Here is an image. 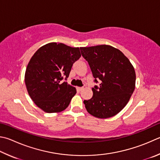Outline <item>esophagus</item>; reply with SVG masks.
Here are the masks:
<instances>
[{"mask_svg": "<svg viewBox=\"0 0 160 160\" xmlns=\"http://www.w3.org/2000/svg\"><path fill=\"white\" fill-rule=\"evenodd\" d=\"M77 89H78L79 92H80V91H82V90L83 89V88H77Z\"/></svg>", "mask_w": 160, "mask_h": 160, "instance_id": "34e87169", "label": "esophagus"}]
</instances>
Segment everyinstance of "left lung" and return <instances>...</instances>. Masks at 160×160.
I'll return each mask as SVG.
<instances>
[{"label": "left lung", "instance_id": "left-lung-1", "mask_svg": "<svg viewBox=\"0 0 160 160\" xmlns=\"http://www.w3.org/2000/svg\"><path fill=\"white\" fill-rule=\"evenodd\" d=\"M82 56L91 69L94 82L93 97L84 101L85 108L98 118L117 115L125 106L135 89L136 73L129 60L120 50L101 45L80 48Z\"/></svg>", "mask_w": 160, "mask_h": 160}]
</instances>
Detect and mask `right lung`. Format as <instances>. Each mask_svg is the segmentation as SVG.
I'll return each mask as SVG.
<instances>
[{
    "label": "right lung",
    "mask_w": 160,
    "mask_h": 160,
    "mask_svg": "<svg viewBox=\"0 0 160 160\" xmlns=\"http://www.w3.org/2000/svg\"><path fill=\"white\" fill-rule=\"evenodd\" d=\"M78 48L50 42L39 48L31 57L25 72V83L30 97L46 112H59L68 106L76 94L66 80L72 66L80 59Z\"/></svg>",
    "instance_id": "add662e5"
}]
</instances>
